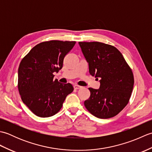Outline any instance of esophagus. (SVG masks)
Returning <instances> with one entry per match:
<instances>
[{
  "instance_id": "esophagus-1",
  "label": "esophagus",
  "mask_w": 152,
  "mask_h": 152,
  "mask_svg": "<svg viewBox=\"0 0 152 152\" xmlns=\"http://www.w3.org/2000/svg\"><path fill=\"white\" fill-rule=\"evenodd\" d=\"M82 87L80 86H78V85H74V88L75 89H79L80 88H82Z\"/></svg>"
}]
</instances>
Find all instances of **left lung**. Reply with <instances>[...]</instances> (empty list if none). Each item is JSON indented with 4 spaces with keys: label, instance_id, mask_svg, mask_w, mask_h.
<instances>
[{
    "label": "left lung",
    "instance_id": "obj_1",
    "mask_svg": "<svg viewBox=\"0 0 152 152\" xmlns=\"http://www.w3.org/2000/svg\"><path fill=\"white\" fill-rule=\"evenodd\" d=\"M79 45L90 74L101 83L98 89L89 88L91 95L84 102L86 108L98 118L114 117L129 101L134 85L132 70L114 46L99 42H79Z\"/></svg>",
    "mask_w": 152,
    "mask_h": 152
}]
</instances>
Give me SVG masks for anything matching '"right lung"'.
I'll return each mask as SVG.
<instances>
[{
    "mask_svg": "<svg viewBox=\"0 0 152 152\" xmlns=\"http://www.w3.org/2000/svg\"><path fill=\"white\" fill-rule=\"evenodd\" d=\"M76 42L50 40L32 48L18 69V89L22 101L38 117L48 118L59 112L66 96L74 90L70 83L53 79L62 69L63 59Z\"/></svg>",
    "mask_w": 152,
    "mask_h": 152,
    "instance_id": "obj_1",
    "label": "right lung"
}]
</instances>
